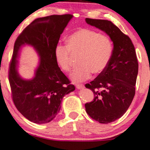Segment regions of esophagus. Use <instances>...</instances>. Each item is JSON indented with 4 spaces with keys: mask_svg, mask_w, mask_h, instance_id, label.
Segmentation results:
<instances>
[{
    "mask_svg": "<svg viewBox=\"0 0 150 150\" xmlns=\"http://www.w3.org/2000/svg\"><path fill=\"white\" fill-rule=\"evenodd\" d=\"M76 87L79 89H83V88L84 87V85H83V84H76Z\"/></svg>",
    "mask_w": 150,
    "mask_h": 150,
    "instance_id": "1",
    "label": "esophagus"
}]
</instances>
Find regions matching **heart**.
<instances>
[{
	"label": "heart",
	"instance_id": "heart-1",
	"mask_svg": "<svg viewBox=\"0 0 150 150\" xmlns=\"http://www.w3.org/2000/svg\"><path fill=\"white\" fill-rule=\"evenodd\" d=\"M112 52V43L108 36L95 30L81 28L67 39V45H57L54 50L55 60L63 71L71 69V54H81L79 66L70 74L74 82L84 81L91 74H98L106 69Z\"/></svg>",
	"mask_w": 150,
	"mask_h": 150
}]
</instances>
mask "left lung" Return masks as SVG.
Listing matches in <instances>:
<instances>
[{
    "label": "left lung",
    "instance_id": "left-lung-1",
    "mask_svg": "<svg viewBox=\"0 0 150 150\" xmlns=\"http://www.w3.org/2000/svg\"><path fill=\"white\" fill-rule=\"evenodd\" d=\"M86 22L105 32L113 43L106 69L85 85L94 93L93 101L85 104L87 113L100 124L114 122L123 116L134 98L139 64L130 38L111 21L86 18Z\"/></svg>",
    "mask_w": 150,
    "mask_h": 150
}]
</instances>
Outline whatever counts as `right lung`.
<instances>
[{"mask_svg": "<svg viewBox=\"0 0 150 150\" xmlns=\"http://www.w3.org/2000/svg\"><path fill=\"white\" fill-rule=\"evenodd\" d=\"M71 14L37 18L16 39L9 68L12 99L22 115L38 124L54 119L61 109L65 95L75 90L55 60L54 50ZM31 45L40 56V65L31 80H24L17 73L18 52L22 45Z\"/></svg>", "mask_w": 150, "mask_h": 150, "instance_id": "add662e5", "label": "right lung"}]
</instances>
